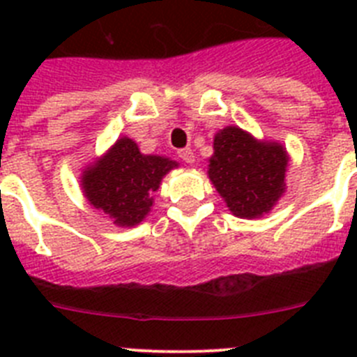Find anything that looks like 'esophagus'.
<instances>
[{
    "mask_svg": "<svg viewBox=\"0 0 357 357\" xmlns=\"http://www.w3.org/2000/svg\"><path fill=\"white\" fill-rule=\"evenodd\" d=\"M178 157L188 164L195 162V151L191 148H182V150H178Z\"/></svg>",
    "mask_w": 357,
    "mask_h": 357,
    "instance_id": "34e87169",
    "label": "esophagus"
}]
</instances>
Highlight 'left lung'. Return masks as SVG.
Returning <instances> with one entry per match:
<instances>
[{"instance_id":"left-lung-1","label":"left lung","mask_w":357,"mask_h":357,"mask_svg":"<svg viewBox=\"0 0 357 357\" xmlns=\"http://www.w3.org/2000/svg\"><path fill=\"white\" fill-rule=\"evenodd\" d=\"M213 148L207 175L230 213L248 220L270 213L286 191V148L232 125L214 135Z\"/></svg>"}]
</instances>
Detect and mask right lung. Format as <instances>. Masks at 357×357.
I'll use <instances>...</instances> for the list:
<instances>
[{"instance_id": "add662e5", "label": "right lung", "mask_w": 357, "mask_h": 357, "mask_svg": "<svg viewBox=\"0 0 357 357\" xmlns=\"http://www.w3.org/2000/svg\"><path fill=\"white\" fill-rule=\"evenodd\" d=\"M178 168L169 157L144 155L134 139L123 135L102 157L85 166L80 188L89 206L118 227H135L153 206L164 175Z\"/></svg>"}]
</instances>
